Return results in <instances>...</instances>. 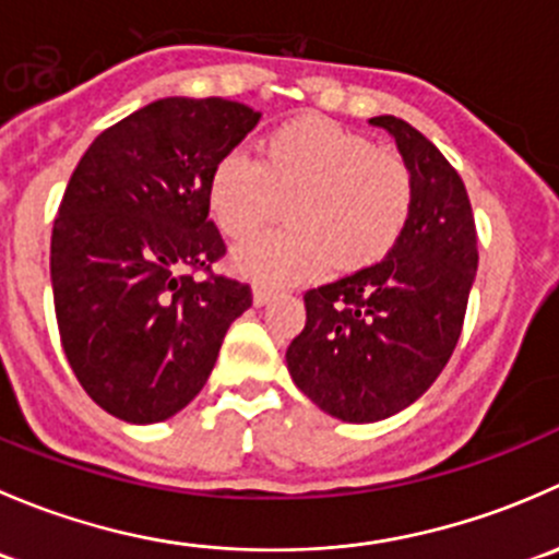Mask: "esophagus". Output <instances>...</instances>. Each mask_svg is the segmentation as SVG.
Returning a JSON list of instances; mask_svg holds the SVG:
<instances>
[{"mask_svg": "<svg viewBox=\"0 0 559 559\" xmlns=\"http://www.w3.org/2000/svg\"><path fill=\"white\" fill-rule=\"evenodd\" d=\"M270 297H273V289H267V286L262 284H253V302H257V306H267Z\"/></svg>", "mask_w": 559, "mask_h": 559, "instance_id": "34e87169", "label": "esophagus"}]
</instances>
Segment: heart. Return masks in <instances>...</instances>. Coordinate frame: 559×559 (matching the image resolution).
<instances>
[{"label":"heart","instance_id":"heart-1","mask_svg":"<svg viewBox=\"0 0 559 559\" xmlns=\"http://www.w3.org/2000/svg\"><path fill=\"white\" fill-rule=\"evenodd\" d=\"M292 202L286 229L257 235L235 262L264 284L319 275L330 262L362 270L381 262L408 227L414 175L397 154L321 116L281 123L262 156L229 151L207 178V205L224 235L240 240Z\"/></svg>","mask_w":559,"mask_h":559}]
</instances>
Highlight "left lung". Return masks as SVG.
Instances as JSON below:
<instances>
[{
  "label": "left lung",
  "instance_id": "left-lung-1",
  "mask_svg": "<svg viewBox=\"0 0 559 559\" xmlns=\"http://www.w3.org/2000/svg\"><path fill=\"white\" fill-rule=\"evenodd\" d=\"M414 175V211L381 262L306 292L286 348L295 384L330 416L379 421L430 389L452 357L478 267L462 178L408 121L376 116Z\"/></svg>",
  "mask_w": 559,
  "mask_h": 559
}]
</instances>
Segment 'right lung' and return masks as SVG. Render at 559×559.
<instances>
[{
  "instance_id": "add662e5",
  "label": "right lung",
  "mask_w": 559,
  "mask_h": 559,
  "mask_svg": "<svg viewBox=\"0 0 559 559\" xmlns=\"http://www.w3.org/2000/svg\"><path fill=\"white\" fill-rule=\"evenodd\" d=\"M257 121L222 97L159 99L107 127L67 183L50 235L56 324L75 379L116 419L189 405L251 308V286L213 273L227 246L207 178Z\"/></svg>"
}]
</instances>
